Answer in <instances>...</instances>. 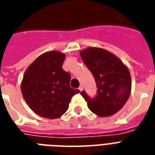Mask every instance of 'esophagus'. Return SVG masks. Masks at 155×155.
Returning a JSON list of instances; mask_svg holds the SVG:
<instances>
[{
    "label": "esophagus",
    "instance_id": "esophagus-1",
    "mask_svg": "<svg viewBox=\"0 0 155 155\" xmlns=\"http://www.w3.org/2000/svg\"><path fill=\"white\" fill-rule=\"evenodd\" d=\"M78 90H79V91H82V90H83V86H81H81H79V87H78Z\"/></svg>",
    "mask_w": 155,
    "mask_h": 155
}]
</instances>
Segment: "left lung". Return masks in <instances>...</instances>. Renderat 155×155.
<instances>
[{
  "mask_svg": "<svg viewBox=\"0 0 155 155\" xmlns=\"http://www.w3.org/2000/svg\"><path fill=\"white\" fill-rule=\"evenodd\" d=\"M82 61L92 73L97 86L91 99L85 91L81 94L92 112L100 117L112 116L125 104L131 93V77L123 62L110 51L88 48L80 51Z\"/></svg>",
  "mask_w": 155,
  "mask_h": 155,
  "instance_id": "1",
  "label": "left lung"
}]
</instances>
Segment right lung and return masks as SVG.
Masks as SVG:
<instances>
[{
  "label": "right lung",
  "mask_w": 155,
  "mask_h": 155,
  "mask_svg": "<svg viewBox=\"0 0 155 155\" xmlns=\"http://www.w3.org/2000/svg\"><path fill=\"white\" fill-rule=\"evenodd\" d=\"M65 55L57 51L42 54L26 69L21 83L22 96L37 115L48 119L61 116L72 97L80 92L70 87L71 76L62 69Z\"/></svg>",
  "instance_id": "obj_1"
}]
</instances>
